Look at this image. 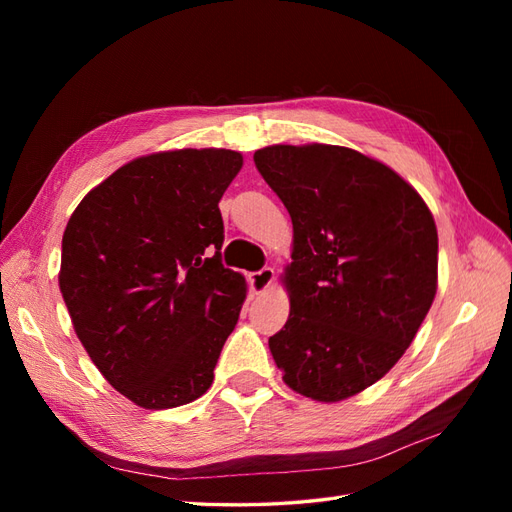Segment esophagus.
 <instances>
[{"label":"esophagus","instance_id":"1","mask_svg":"<svg viewBox=\"0 0 512 512\" xmlns=\"http://www.w3.org/2000/svg\"><path fill=\"white\" fill-rule=\"evenodd\" d=\"M273 280H275V271L271 267H265V269H260L250 275V286L256 294H260V292H267L271 288Z\"/></svg>","mask_w":512,"mask_h":512}]
</instances>
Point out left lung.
Listing matches in <instances>:
<instances>
[{
  "label": "left lung",
  "instance_id": "left-lung-1",
  "mask_svg": "<svg viewBox=\"0 0 512 512\" xmlns=\"http://www.w3.org/2000/svg\"><path fill=\"white\" fill-rule=\"evenodd\" d=\"M292 220L290 314L269 348L294 393L337 404L404 356L438 290V228L412 185L324 143L254 153Z\"/></svg>",
  "mask_w": 512,
  "mask_h": 512
}]
</instances>
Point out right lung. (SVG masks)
Returning a JSON list of instances; mask_svg holds the SVG:
<instances>
[{
    "instance_id": "1",
    "label": "right lung",
    "mask_w": 512,
    "mask_h": 512,
    "mask_svg": "<svg viewBox=\"0 0 512 512\" xmlns=\"http://www.w3.org/2000/svg\"><path fill=\"white\" fill-rule=\"evenodd\" d=\"M243 156L173 149L89 190L61 239L59 290L76 337L115 391L145 410L209 391L247 294L224 269L220 198Z\"/></svg>"
}]
</instances>
